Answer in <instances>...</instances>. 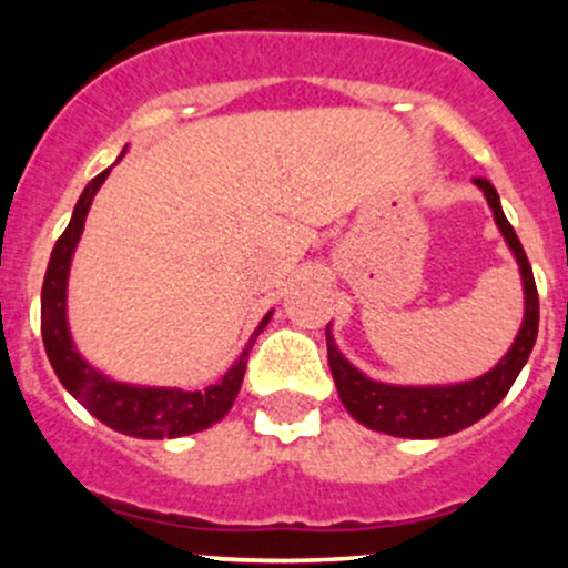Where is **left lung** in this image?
Segmentation results:
<instances>
[{
    "instance_id": "obj_1",
    "label": "left lung",
    "mask_w": 568,
    "mask_h": 568,
    "mask_svg": "<svg viewBox=\"0 0 568 568\" xmlns=\"http://www.w3.org/2000/svg\"><path fill=\"white\" fill-rule=\"evenodd\" d=\"M473 183L484 192L497 231L503 233L508 250L517 257L525 294L523 324H519L511 348L486 374L475 376V379L448 382V385H390V382L371 379L357 365L343 357L335 335H332V324L326 326V357H329L337 395L348 415L374 432L404 439H439L473 426L506 398L532 352L538 335V294L528 255H525L511 222L503 214L497 189L486 178H475Z\"/></svg>"
}]
</instances>
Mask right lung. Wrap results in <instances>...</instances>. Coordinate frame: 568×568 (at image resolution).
<instances>
[{
	"label": "right lung",
	"instance_id": "right-lung-1",
	"mask_svg": "<svg viewBox=\"0 0 568 568\" xmlns=\"http://www.w3.org/2000/svg\"><path fill=\"white\" fill-rule=\"evenodd\" d=\"M109 170L95 175L84 186L65 233L57 239L54 250H51V261L43 277V291H40V332H43L45 354H49V363L54 368L57 379L62 382V387L90 415L99 417L104 426L114 428V432L140 439H175L186 437V434H197L203 428L220 423L231 412L233 400H236L239 390H242L252 343L261 335L263 326L268 324L274 311H268L261 318V324L255 326L244 352L222 374V379L203 387V390L129 385V382H118L112 376H106L104 371L93 368L77 348V343L71 337V326H68V274H71L73 252H77L79 239H82L88 211L93 205V197L99 194L101 183L106 181Z\"/></svg>",
	"mask_w": 568,
	"mask_h": 568
}]
</instances>
